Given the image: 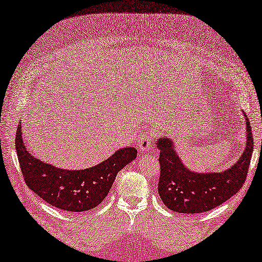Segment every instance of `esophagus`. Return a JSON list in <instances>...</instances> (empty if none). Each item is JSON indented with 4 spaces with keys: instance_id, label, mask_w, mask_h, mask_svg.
Segmentation results:
<instances>
[{
    "instance_id": "1",
    "label": "esophagus",
    "mask_w": 262,
    "mask_h": 262,
    "mask_svg": "<svg viewBox=\"0 0 262 262\" xmlns=\"http://www.w3.org/2000/svg\"><path fill=\"white\" fill-rule=\"evenodd\" d=\"M150 135L148 132H143L138 139V149L140 152H148L152 149V143H150Z\"/></svg>"
}]
</instances>
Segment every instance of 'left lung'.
I'll return each mask as SVG.
<instances>
[{
  "mask_svg": "<svg viewBox=\"0 0 262 262\" xmlns=\"http://www.w3.org/2000/svg\"><path fill=\"white\" fill-rule=\"evenodd\" d=\"M246 119V147L239 160L223 172L196 173L182 163L167 137L158 140L160 177L158 190L163 204L173 212L203 213L217 207L242 189L253 153V135Z\"/></svg>",
  "mask_w": 262,
  "mask_h": 262,
  "instance_id": "left-lung-1",
  "label": "left lung"
}]
</instances>
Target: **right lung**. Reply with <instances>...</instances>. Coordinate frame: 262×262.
Segmentation results:
<instances>
[{
	"mask_svg": "<svg viewBox=\"0 0 262 262\" xmlns=\"http://www.w3.org/2000/svg\"><path fill=\"white\" fill-rule=\"evenodd\" d=\"M16 149L26 185L54 207L69 212H85L101 204L117 172L137 157L135 147H125L98 166L84 170H64L29 153L23 143L20 123L16 135Z\"/></svg>",
	"mask_w": 262,
	"mask_h": 262,
	"instance_id": "add662e5",
	"label": "right lung"
}]
</instances>
